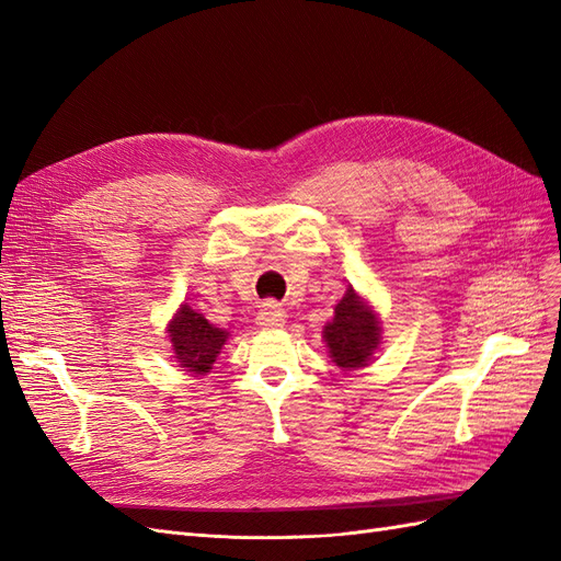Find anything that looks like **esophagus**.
I'll return each instance as SVG.
<instances>
[{
  "mask_svg": "<svg viewBox=\"0 0 561 561\" xmlns=\"http://www.w3.org/2000/svg\"><path fill=\"white\" fill-rule=\"evenodd\" d=\"M283 322H285V311L276 301H266L257 313V325L264 330H276L283 325Z\"/></svg>",
  "mask_w": 561,
  "mask_h": 561,
  "instance_id": "esophagus-1",
  "label": "esophagus"
}]
</instances>
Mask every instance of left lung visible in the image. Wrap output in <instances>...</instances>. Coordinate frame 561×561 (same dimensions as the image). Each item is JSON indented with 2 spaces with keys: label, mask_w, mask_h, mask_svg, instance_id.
Masks as SVG:
<instances>
[{
  "label": "left lung",
  "mask_w": 561,
  "mask_h": 561,
  "mask_svg": "<svg viewBox=\"0 0 561 561\" xmlns=\"http://www.w3.org/2000/svg\"><path fill=\"white\" fill-rule=\"evenodd\" d=\"M325 342L332 360L344 367H363L379 344V322L369 307L353 290H346L342 301L334 307V318L325 325Z\"/></svg>",
  "instance_id": "left-lung-1"
}]
</instances>
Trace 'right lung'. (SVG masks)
Instances as JSON below:
<instances>
[{
    "label": "right lung",
    "instance_id": "right-lung-1",
    "mask_svg": "<svg viewBox=\"0 0 561 561\" xmlns=\"http://www.w3.org/2000/svg\"><path fill=\"white\" fill-rule=\"evenodd\" d=\"M168 332H171V344L178 363L194 371V375L210 371L219 348L227 342V332L210 325L206 318L190 307L180 309Z\"/></svg>",
    "mask_w": 561,
    "mask_h": 561
}]
</instances>
